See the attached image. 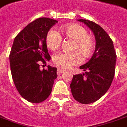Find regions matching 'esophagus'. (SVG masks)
<instances>
[{
	"instance_id": "esophagus-1",
	"label": "esophagus",
	"mask_w": 127,
	"mask_h": 127,
	"mask_svg": "<svg viewBox=\"0 0 127 127\" xmlns=\"http://www.w3.org/2000/svg\"><path fill=\"white\" fill-rule=\"evenodd\" d=\"M64 71L63 69H58V71H57V73L58 74H61V73H63Z\"/></svg>"
}]
</instances>
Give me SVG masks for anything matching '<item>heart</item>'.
<instances>
[{
	"instance_id": "obj_1",
	"label": "heart",
	"mask_w": 127,
	"mask_h": 127,
	"mask_svg": "<svg viewBox=\"0 0 127 127\" xmlns=\"http://www.w3.org/2000/svg\"><path fill=\"white\" fill-rule=\"evenodd\" d=\"M63 32L68 38L74 40L73 49L79 50L85 57L91 54L94 47V41L83 27L78 24H69L63 27ZM62 37L55 29H51L46 36V44L49 49L55 51L61 45ZM54 63L61 69H67L82 62V57L78 51L73 53L61 52L53 58Z\"/></svg>"
}]
</instances>
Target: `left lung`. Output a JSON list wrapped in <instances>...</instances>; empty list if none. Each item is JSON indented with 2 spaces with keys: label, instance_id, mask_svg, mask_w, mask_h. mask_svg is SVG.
Here are the masks:
<instances>
[{
  "label": "left lung",
  "instance_id": "8db88e82",
  "mask_svg": "<svg viewBox=\"0 0 127 127\" xmlns=\"http://www.w3.org/2000/svg\"><path fill=\"white\" fill-rule=\"evenodd\" d=\"M94 33L95 49L91 59L80 69L85 73L73 75L70 85L74 99L82 104L93 103L102 97L113 81L116 54L112 40L100 25L78 19Z\"/></svg>",
  "mask_w": 127,
  "mask_h": 127
}]
</instances>
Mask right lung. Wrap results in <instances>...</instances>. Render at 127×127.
I'll return each instance as SVG.
<instances>
[{"mask_svg": "<svg viewBox=\"0 0 127 127\" xmlns=\"http://www.w3.org/2000/svg\"><path fill=\"white\" fill-rule=\"evenodd\" d=\"M58 21L40 18L28 24L14 39L9 54L10 68L15 86L20 95L32 103H40L49 96L57 68L48 65L40 69V61H50L46 36Z\"/></svg>", "mask_w": 127, "mask_h": 127, "instance_id": "add662e5", "label": "right lung"}]
</instances>
